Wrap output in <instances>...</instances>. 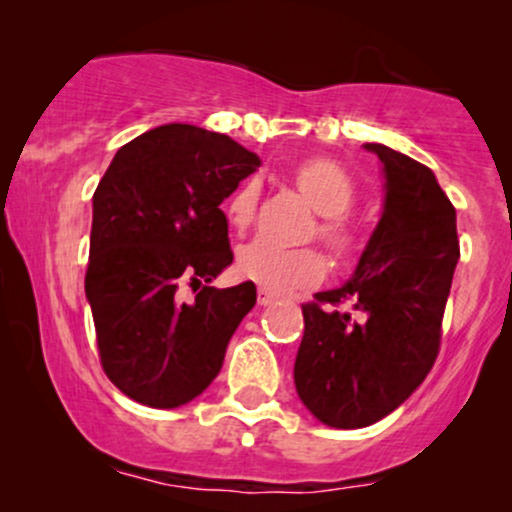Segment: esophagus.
I'll return each mask as SVG.
<instances>
[{"label":"esophagus","mask_w":512,"mask_h":512,"mask_svg":"<svg viewBox=\"0 0 512 512\" xmlns=\"http://www.w3.org/2000/svg\"><path fill=\"white\" fill-rule=\"evenodd\" d=\"M276 301V296L269 289H257V303L260 305H272Z\"/></svg>","instance_id":"1"}]
</instances>
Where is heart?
I'll use <instances>...</instances> for the list:
<instances>
[{
  "label": "heart",
  "mask_w": 512,
  "mask_h": 512,
  "mask_svg": "<svg viewBox=\"0 0 512 512\" xmlns=\"http://www.w3.org/2000/svg\"><path fill=\"white\" fill-rule=\"evenodd\" d=\"M296 182L308 202L317 209V214L332 219L322 226V236L337 250L349 248V233L342 223L334 221L354 207L356 187L349 173L330 158H310L296 170ZM257 195H260V187L255 180H250L231 197L226 211L233 226L245 228L252 221ZM238 272L245 279L260 284L262 289L289 291L296 286L317 284L325 276V260L315 250H291L260 236L240 248Z\"/></svg>",
  "instance_id": "heart-1"
}]
</instances>
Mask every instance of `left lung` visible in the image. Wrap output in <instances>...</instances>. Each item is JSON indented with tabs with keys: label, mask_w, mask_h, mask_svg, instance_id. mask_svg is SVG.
Returning <instances> with one entry per match:
<instances>
[{
	"label": "left lung",
	"mask_w": 512,
	"mask_h": 512,
	"mask_svg": "<svg viewBox=\"0 0 512 512\" xmlns=\"http://www.w3.org/2000/svg\"><path fill=\"white\" fill-rule=\"evenodd\" d=\"M363 149L383 163V214L351 279L303 305L305 332L293 366L301 402L332 428L375 424L424 383L460 260L455 207L433 170L390 146ZM344 300L358 321L321 308Z\"/></svg>",
	"instance_id": "8db88e82"
}]
</instances>
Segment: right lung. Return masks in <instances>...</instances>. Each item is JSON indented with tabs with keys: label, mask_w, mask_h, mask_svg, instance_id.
<instances>
[{
	"label": "right lung",
	"mask_w": 512,
	"mask_h": 512,
	"mask_svg": "<svg viewBox=\"0 0 512 512\" xmlns=\"http://www.w3.org/2000/svg\"><path fill=\"white\" fill-rule=\"evenodd\" d=\"M260 156L195 125H161L117 149L93 192L86 301L105 375L134 402L175 409L219 375L257 301L252 281L209 286L233 262L221 202ZM192 280V304L174 293Z\"/></svg>",
	"instance_id": "obj_1"
}]
</instances>
